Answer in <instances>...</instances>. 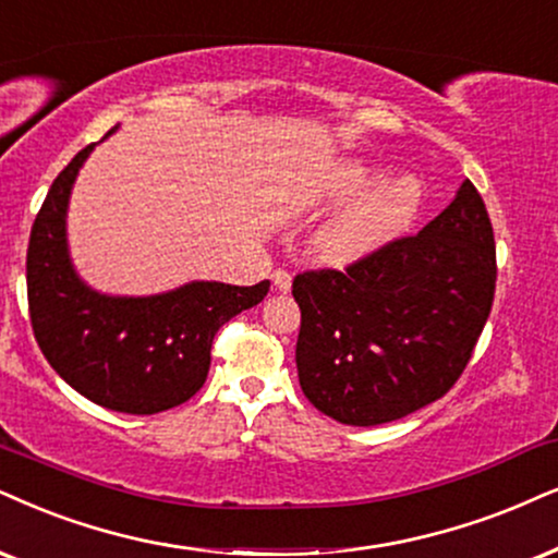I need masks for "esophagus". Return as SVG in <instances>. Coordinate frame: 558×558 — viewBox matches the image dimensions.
<instances>
[{
    "label": "esophagus",
    "mask_w": 558,
    "mask_h": 558,
    "mask_svg": "<svg viewBox=\"0 0 558 558\" xmlns=\"http://www.w3.org/2000/svg\"><path fill=\"white\" fill-rule=\"evenodd\" d=\"M291 272L288 270H275L272 272V286H275V291H280V293H288L291 291Z\"/></svg>",
    "instance_id": "esophagus-1"
}]
</instances>
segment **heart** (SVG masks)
Masks as SVG:
<instances>
[{
	"label": "heart",
	"mask_w": 558,
	"mask_h": 558,
	"mask_svg": "<svg viewBox=\"0 0 558 558\" xmlns=\"http://www.w3.org/2000/svg\"><path fill=\"white\" fill-rule=\"evenodd\" d=\"M384 178V169L365 159H342L314 190L316 208H337L312 239L316 263L348 267L404 236L417 221L422 187L414 178Z\"/></svg>",
	"instance_id": "heart-1"
}]
</instances>
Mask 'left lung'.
<instances>
[{
    "label": "left lung",
    "mask_w": 558,
    "mask_h": 558,
    "mask_svg": "<svg viewBox=\"0 0 558 558\" xmlns=\"http://www.w3.org/2000/svg\"><path fill=\"white\" fill-rule=\"evenodd\" d=\"M495 231L463 180L420 234L344 270L295 275V368L306 399L373 427L433 404L461 376L495 301Z\"/></svg>",
    "instance_id": "8db88e82"
}]
</instances>
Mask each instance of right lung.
<instances>
[{
	"mask_svg": "<svg viewBox=\"0 0 558 558\" xmlns=\"http://www.w3.org/2000/svg\"><path fill=\"white\" fill-rule=\"evenodd\" d=\"M118 125L110 133H116ZM89 144L53 180L27 244V306L38 348L51 368L95 404L157 414L206 384L216 331L270 291L193 280L157 295H108L76 275L66 210Z\"/></svg>",
	"mask_w": 558,
	"mask_h": 558,
	"instance_id": "right-lung-1",
	"label": "right lung"
}]
</instances>
